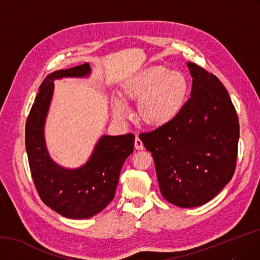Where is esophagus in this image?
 I'll use <instances>...</instances> for the list:
<instances>
[{"label": "esophagus", "mask_w": 260, "mask_h": 260, "mask_svg": "<svg viewBox=\"0 0 260 260\" xmlns=\"http://www.w3.org/2000/svg\"><path fill=\"white\" fill-rule=\"evenodd\" d=\"M134 147H136V149L138 150H143L144 149V145L142 143V141L140 140L139 137L136 138V141H134Z\"/></svg>", "instance_id": "34e87169"}]
</instances>
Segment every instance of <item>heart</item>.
Returning a JSON list of instances; mask_svg holds the SVG:
<instances>
[{
    "label": "heart",
    "instance_id": "heart-1",
    "mask_svg": "<svg viewBox=\"0 0 260 260\" xmlns=\"http://www.w3.org/2000/svg\"><path fill=\"white\" fill-rule=\"evenodd\" d=\"M189 94V81L182 72L165 66H152L140 71L123 83L120 96L126 101H139L138 118L148 127L160 128L179 115ZM113 112L122 117L123 103L113 100Z\"/></svg>",
    "mask_w": 260,
    "mask_h": 260
}]
</instances>
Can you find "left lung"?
<instances>
[{"instance_id":"left-lung-1","label":"left lung","mask_w":260,"mask_h":260,"mask_svg":"<svg viewBox=\"0 0 260 260\" xmlns=\"http://www.w3.org/2000/svg\"><path fill=\"white\" fill-rule=\"evenodd\" d=\"M191 97L174 120L140 134L154 160L162 196L192 208L211 201L233 178L239 119L232 99L214 75L188 63Z\"/></svg>"}]
</instances>
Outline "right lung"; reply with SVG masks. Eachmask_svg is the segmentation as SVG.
I'll return each mask as SVG.
<instances>
[{"mask_svg": "<svg viewBox=\"0 0 260 260\" xmlns=\"http://www.w3.org/2000/svg\"><path fill=\"white\" fill-rule=\"evenodd\" d=\"M87 63L52 72L41 83L25 123V148L35 188L51 209L69 219H88L113 201L123 162L133 152L134 136H103L88 162L66 170L49 157L44 138L45 119L53 92V81L89 75Z\"/></svg>", "mask_w": 260, "mask_h": 260, "instance_id": "obj_1", "label": "right lung"}]
</instances>
